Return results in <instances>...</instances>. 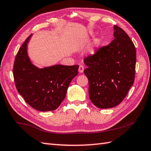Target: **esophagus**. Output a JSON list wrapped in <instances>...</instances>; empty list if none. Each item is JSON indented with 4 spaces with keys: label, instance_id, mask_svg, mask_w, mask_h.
<instances>
[{
    "label": "esophagus",
    "instance_id": "1",
    "mask_svg": "<svg viewBox=\"0 0 151 151\" xmlns=\"http://www.w3.org/2000/svg\"><path fill=\"white\" fill-rule=\"evenodd\" d=\"M84 67L82 65H81L79 66V69H78V71L80 73H82L84 72Z\"/></svg>",
    "mask_w": 151,
    "mask_h": 151
}]
</instances>
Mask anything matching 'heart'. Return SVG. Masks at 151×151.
<instances>
[{"mask_svg":"<svg viewBox=\"0 0 151 151\" xmlns=\"http://www.w3.org/2000/svg\"><path fill=\"white\" fill-rule=\"evenodd\" d=\"M98 43H99V42L97 41H96V42L95 43V45H97ZM90 52H91V53H93V52H94V49H90Z\"/></svg>","mask_w":151,"mask_h":151,"instance_id":"obj_1","label":"heart"}]
</instances>
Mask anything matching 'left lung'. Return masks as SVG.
<instances>
[{
  "label": "left lung",
  "instance_id": "1",
  "mask_svg": "<svg viewBox=\"0 0 151 151\" xmlns=\"http://www.w3.org/2000/svg\"><path fill=\"white\" fill-rule=\"evenodd\" d=\"M114 40L99 48L84 62L89 96L95 106L110 108L120 104L134 84L136 50L125 32L115 25Z\"/></svg>",
  "mask_w": 151,
  "mask_h": 151
}]
</instances>
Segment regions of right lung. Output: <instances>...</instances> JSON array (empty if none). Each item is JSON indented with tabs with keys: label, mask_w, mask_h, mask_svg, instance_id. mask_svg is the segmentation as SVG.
<instances>
[{
	"label": "right lung",
	"mask_w": 151,
	"mask_h": 151,
	"mask_svg": "<svg viewBox=\"0 0 151 151\" xmlns=\"http://www.w3.org/2000/svg\"><path fill=\"white\" fill-rule=\"evenodd\" d=\"M32 34L16 54L13 74L19 93L37 110L53 111L65 97L73 78L78 75V65H56L39 69L31 63L27 47Z\"/></svg>",
	"instance_id": "1"
}]
</instances>
